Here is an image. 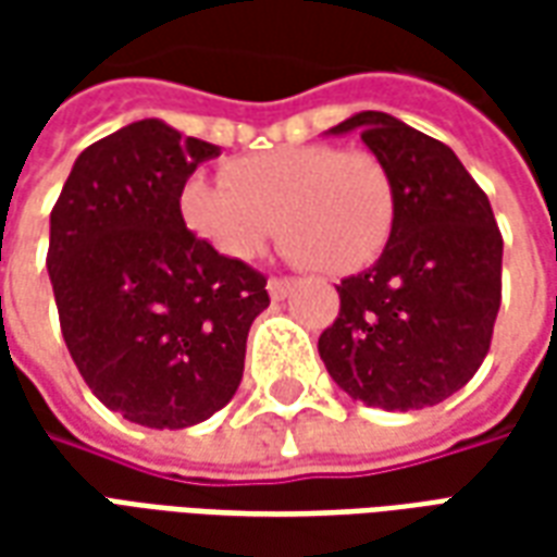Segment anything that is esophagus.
Wrapping results in <instances>:
<instances>
[{
    "mask_svg": "<svg viewBox=\"0 0 557 557\" xmlns=\"http://www.w3.org/2000/svg\"><path fill=\"white\" fill-rule=\"evenodd\" d=\"M292 289V277H271L268 280V295L274 298V301H283Z\"/></svg>",
    "mask_w": 557,
    "mask_h": 557,
    "instance_id": "1",
    "label": "esophagus"
}]
</instances>
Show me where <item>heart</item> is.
<instances>
[{"label": "heart", "mask_w": 557, "mask_h": 557, "mask_svg": "<svg viewBox=\"0 0 557 557\" xmlns=\"http://www.w3.org/2000/svg\"><path fill=\"white\" fill-rule=\"evenodd\" d=\"M226 183L187 178L190 230L232 262H250L277 235L295 262L343 277L373 265L394 235L397 190L373 151L331 143L283 146L230 160Z\"/></svg>", "instance_id": "1"}]
</instances>
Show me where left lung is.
<instances>
[{
  "mask_svg": "<svg viewBox=\"0 0 557 557\" xmlns=\"http://www.w3.org/2000/svg\"><path fill=\"white\" fill-rule=\"evenodd\" d=\"M361 131L397 190L385 253L337 286L339 313L319 355L351 399L409 411L442 403L486 358L502 307V232L480 184L450 148L387 113H358L331 134Z\"/></svg>",
  "mask_w": 557,
  "mask_h": 557,
  "instance_id": "obj_1",
  "label": "left lung"
}]
</instances>
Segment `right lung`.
<instances>
[{"instance_id":"1","label":"right lung","mask_w":557,"mask_h":557,"mask_svg":"<svg viewBox=\"0 0 557 557\" xmlns=\"http://www.w3.org/2000/svg\"><path fill=\"white\" fill-rule=\"evenodd\" d=\"M220 148L143 119L91 143L50 211L47 271L62 337L91 394L151 430L232 399L265 274L184 226V182Z\"/></svg>"}]
</instances>
